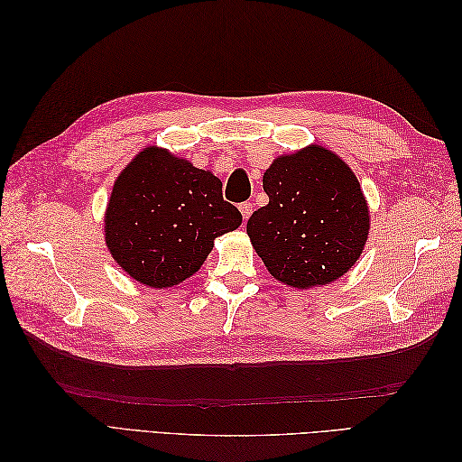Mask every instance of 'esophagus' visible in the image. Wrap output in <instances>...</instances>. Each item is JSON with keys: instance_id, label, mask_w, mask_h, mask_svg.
<instances>
[{"instance_id": "obj_1", "label": "esophagus", "mask_w": 462, "mask_h": 462, "mask_svg": "<svg viewBox=\"0 0 462 462\" xmlns=\"http://www.w3.org/2000/svg\"><path fill=\"white\" fill-rule=\"evenodd\" d=\"M239 209H241V214H243V219L245 221H248V217L253 216V202H243V204H239Z\"/></svg>"}]
</instances>
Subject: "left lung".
I'll use <instances>...</instances> for the list:
<instances>
[{
  "mask_svg": "<svg viewBox=\"0 0 462 462\" xmlns=\"http://www.w3.org/2000/svg\"><path fill=\"white\" fill-rule=\"evenodd\" d=\"M262 185L270 197L246 223L268 272L285 285H328L365 250L370 216L360 183L337 153L306 146L273 160Z\"/></svg>",
  "mask_w": 462,
  "mask_h": 462,
  "instance_id": "8db88e82",
  "label": "left lung"
}]
</instances>
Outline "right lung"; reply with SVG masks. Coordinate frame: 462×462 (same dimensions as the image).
Listing matches in <instances>:
<instances>
[{"label":"right lung","instance_id":"1","mask_svg":"<svg viewBox=\"0 0 462 462\" xmlns=\"http://www.w3.org/2000/svg\"><path fill=\"white\" fill-rule=\"evenodd\" d=\"M106 245L138 283L165 289L197 273L214 239L241 226L221 180L148 146L119 173L106 209Z\"/></svg>","mask_w":462,"mask_h":462}]
</instances>
